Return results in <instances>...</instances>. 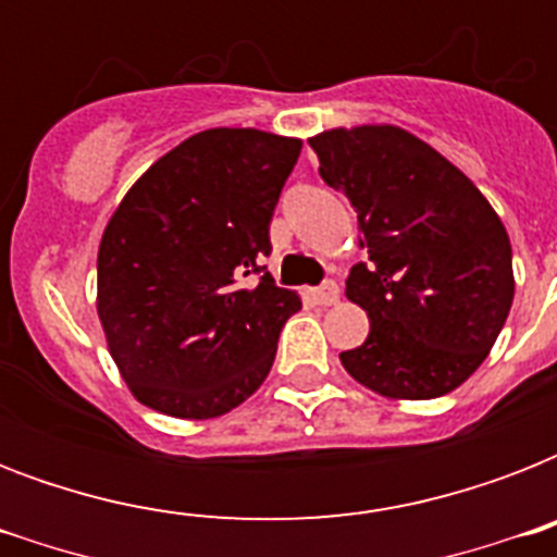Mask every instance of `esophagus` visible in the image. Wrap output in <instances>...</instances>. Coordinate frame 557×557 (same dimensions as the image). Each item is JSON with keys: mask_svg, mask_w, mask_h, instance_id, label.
Here are the masks:
<instances>
[{"mask_svg": "<svg viewBox=\"0 0 557 557\" xmlns=\"http://www.w3.org/2000/svg\"><path fill=\"white\" fill-rule=\"evenodd\" d=\"M338 283L335 280H326L323 286L312 288V300L318 306H332V304H338Z\"/></svg>", "mask_w": 557, "mask_h": 557, "instance_id": "34e87169", "label": "esophagus"}]
</instances>
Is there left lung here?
<instances>
[{
  "label": "left lung",
  "mask_w": 557,
  "mask_h": 557,
  "mask_svg": "<svg viewBox=\"0 0 557 557\" xmlns=\"http://www.w3.org/2000/svg\"><path fill=\"white\" fill-rule=\"evenodd\" d=\"M323 182L358 213L370 262L347 297L370 318L341 364L389 398H436L483 364L515 297L500 216L448 159L398 126L314 135Z\"/></svg>",
  "instance_id": "left-lung-1"
}]
</instances>
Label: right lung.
<instances>
[{"instance_id":"obj_1","label":"right lung","mask_w":557,"mask_h":557,"mask_svg":"<svg viewBox=\"0 0 557 557\" xmlns=\"http://www.w3.org/2000/svg\"><path fill=\"white\" fill-rule=\"evenodd\" d=\"M300 147L260 129H208L117 205L98 251V314L141 405L213 419L265 381L280 330L300 309L262 265Z\"/></svg>"}]
</instances>
